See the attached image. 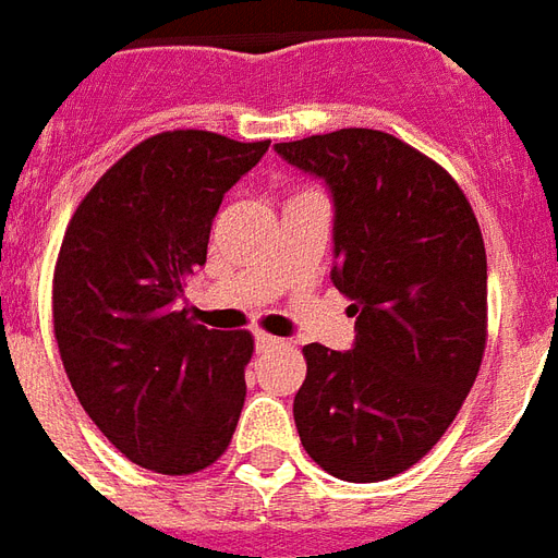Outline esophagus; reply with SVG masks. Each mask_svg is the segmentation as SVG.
Wrapping results in <instances>:
<instances>
[{"label": "esophagus", "mask_w": 558, "mask_h": 558, "mask_svg": "<svg viewBox=\"0 0 558 558\" xmlns=\"http://www.w3.org/2000/svg\"><path fill=\"white\" fill-rule=\"evenodd\" d=\"M279 344H282V339H276V336H267V332H255V348H258V353L274 351V348H279Z\"/></svg>", "instance_id": "34e87169"}]
</instances>
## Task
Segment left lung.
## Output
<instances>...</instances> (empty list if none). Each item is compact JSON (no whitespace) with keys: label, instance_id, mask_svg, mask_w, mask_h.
I'll list each match as a JSON object with an SVG mask.
<instances>
[{"label":"left lung","instance_id":"left-lung-1","mask_svg":"<svg viewBox=\"0 0 558 558\" xmlns=\"http://www.w3.org/2000/svg\"><path fill=\"white\" fill-rule=\"evenodd\" d=\"M276 154L332 195V284L351 296V351L306 344L294 398L308 458L384 482L440 440L485 356L487 258L451 174L380 130L348 128Z\"/></svg>","mask_w":558,"mask_h":558}]
</instances>
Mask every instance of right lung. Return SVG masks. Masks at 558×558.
<instances>
[{"instance_id":"right-lung-1","label":"right lung","mask_w":558,"mask_h":558,"mask_svg":"<svg viewBox=\"0 0 558 558\" xmlns=\"http://www.w3.org/2000/svg\"><path fill=\"white\" fill-rule=\"evenodd\" d=\"M267 148L207 130L150 136L64 231L52 276L64 372L104 437L154 473L210 466L243 410L252 336L193 324L181 303L222 198Z\"/></svg>"}]
</instances>
